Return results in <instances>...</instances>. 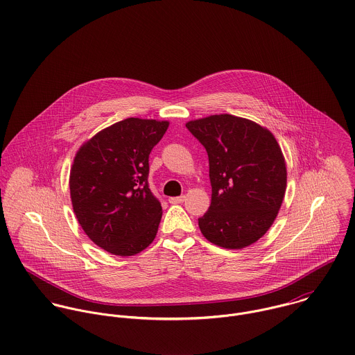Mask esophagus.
<instances>
[{
	"label": "esophagus",
	"instance_id": "34e87169",
	"mask_svg": "<svg viewBox=\"0 0 355 355\" xmlns=\"http://www.w3.org/2000/svg\"><path fill=\"white\" fill-rule=\"evenodd\" d=\"M186 201V196H180V197H171L169 202L171 204H182Z\"/></svg>",
	"mask_w": 355,
	"mask_h": 355
}]
</instances>
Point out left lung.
<instances>
[{
  "label": "left lung",
  "mask_w": 355,
  "mask_h": 355,
  "mask_svg": "<svg viewBox=\"0 0 355 355\" xmlns=\"http://www.w3.org/2000/svg\"><path fill=\"white\" fill-rule=\"evenodd\" d=\"M209 158L212 200L198 226L209 242L242 249L274 223L286 190V164L274 135L232 114L189 121Z\"/></svg>",
  "instance_id": "left-lung-1"
}]
</instances>
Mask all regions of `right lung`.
<instances>
[{
  "instance_id": "obj_1",
  "label": "right lung",
  "mask_w": 355,
  "mask_h": 355,
  "mask_svg": "<svg viewBox=\"0 0 355 355\" xmlns=\"http://www.w3.org/2000/svg\"><path fill=\"white\" fill-rule=\"evenodd\" d=\"M168 121H119L87 140L70 171V197L76 218L98 246L133 256L157 236L159 201L147 184L148 155L162 139Z\"/></svg>"
}]
</instances>
